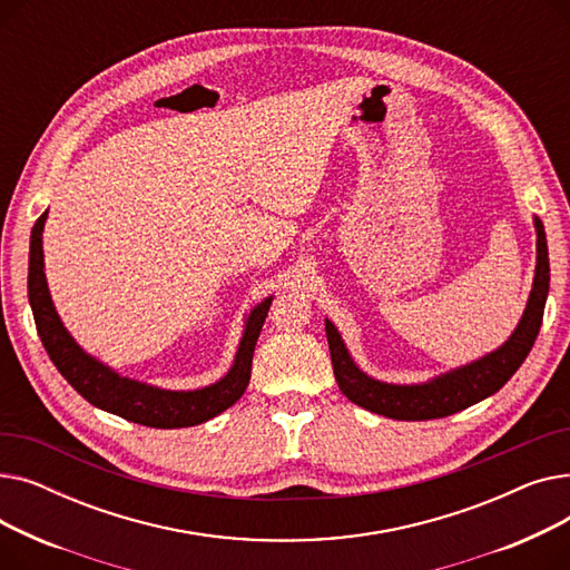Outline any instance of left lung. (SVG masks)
Returning <instances> with one entry per match:
<instances>
[{
	"instance_id": "obj_1",
	"label": "left lung",
	"mask_w": 570,
	"mask_h": 570,
	"mask_svg": "<svg viewBox=\"0 0 570 570\" xmlns=\"http://www.w3.org/2000/svg\"><path fill=\"white\" fill-rule=\"evenodd\" d=\"M533 228L535 269L529 301L515 331L499 348L478 357V361L448 370L421 383H387L370 376L355 365L335 323L325 318V337L327 346H331L333 370L340 391L353 404L372 413L393 417V421H432V417H445L494 395L520 370L543 323L550 291V258L543 222L533 217Z\"/></svg>"
}]
</instances>
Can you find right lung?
I'll use <instances>...</instances> for the list:
<instances>
[{"label":"right lung","instance_id":"1","mask_svg":"<svg viewBox=\"0 0 570 570\" xmlns=\"http://www.w3.org/2000/svg\"><path fill=\"white\" fill-rule=\"evenodd\" d=\"M46 219L48 209L37 219L32 228V243H29V305H32L37 331L52 365L71 383L76 393H80L97 409L115 413L125 417V421L159 430L200 425L209 421V417L224 413L243 397L252 376L256 340L261 335L267 309L273 305V295H267L265 301H261L245 316V331L243 337H239L233 365L219 381L196 387V391H166V387L122 376L112 367L97 361L95 355H89L71 337L62 318H59L48 291L43 263Z\"/></svg>","mask_w":570,"mask_h":570}]
</instances>
